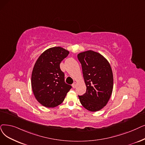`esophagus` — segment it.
<instances>
[{
  "mask_svg": "<svg viewBox=\"0 0 145 145\" xmlns=\"http://www.w3.org/2000/svg\"><path fill=\"white\" fill-rule=\"evenodd\" d=\"M76 85H77V84H76V82H74V83L72 84V87H73V88H76Z\"/></svg>",
  "mask_w": 145,
  "mask_h": 145,
  "instance_id": "esophagus-1",
  "label": "esophagus"
}]
</instances>
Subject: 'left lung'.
Segmentation results:
<instances>
[{
    "label": "left lung",
    "instance_id": "obj_1",
    "mask_svg": "<svg viewBox=\"0 0 145 145\" xmlns=\"http://www.w3.org/2000/svg\"><path fill=\"white\" fill-rule=\"evenodd\" d=\"M82 68L86 91L79 95L81 104L90 111H98L106 105L113 89L111 66L103 56L88 50L78 54Z\"/></svg>",
    "mask_w": 145,
    "mask_h": 145
}]
</instances>
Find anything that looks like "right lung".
Here are the masks:
<instances>
[{
	"label": "right lung",
	"mask_w": 145,
	"mask_h": 145,
	"mask_svg": "<svg viewBox=\"0 0 145 145\" xmlns=\"http://www.w3.org/2000/svg\"><path fill=\"white\" fill-rule=\"evenodd\" d=\"M69 52L60 47L50 48L37 60L31 75L34 95L41 105L53 108L63 101L72 86L65 83V74L60 68L61 61Z\"/></svg>",
	"instance_id": "add662e5"
}]
</instances>
